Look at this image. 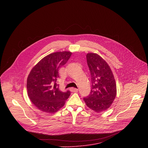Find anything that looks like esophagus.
<instances>
[{"instance_id":"34e87169","label":"esophagus","mask_w":148,"mask_h":148,"mask_svg":"<svg viewBox=\"0 0 148 148\" xmlns=\"http://www.w3.org/2000/svg\"><path fill=\"white\" fill-rule=\"evenodd\" d=\"M71 91L72 92H77L78 91V90L77 89V88H71Z\"/></svg>"}]
</instances>
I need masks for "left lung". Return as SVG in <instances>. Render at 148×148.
<instances>
[{"label":"left lung","mask_w":148,"mask_h":148,"mask_svg":"<svg viewBox=\"0 0 148 148\" xmlns=\"http://www.w3.org/2000/svg\"><path fill=\"white\" fill-rule=\"evenodd\" d=\"M86 57L92 86L90 95L84 100L93 111H104L109 108L116 95L114 76L107 62L99 55L88 53Z\"/></svg>","instance_id":"obj_1"}]
</instances>
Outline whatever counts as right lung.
<instances>
[{"label":"right lung","instance_id":"obj_1","mask_svg":"<svg viewBox=\"0 0 148 148\" xmlns=\"http://www.w3.org/2000/svg\"><path fill=\"white\" fill-rule=\"evenodd\" d=\"M69 51L56 52L41 60L33 68L27 80L28 95L41 111L54 113L64 106L70 91L59 89V69L66 64L71 56Z\"/></svg>","mask_w":148,"mask_h":148}]
</instances>
